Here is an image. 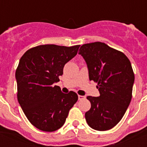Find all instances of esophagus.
<instances>
[{
  "mask_svg": "<svg viewBox=\"0 0 147 147\" xmlns=\"http://www.w3.org/2000/svg\"><path fill=\"white\" fill-rule=\"evenodd\" d=\"M78 98H79V99L80 100L85 99V96H81V95H79V96H78Z\"/></svg>",
  "mask_w": 147,
  "mask_h": 147,
  "instance_id": "1",
  "label": "esophagus"
}]
</instances>
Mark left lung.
Masks as SVG:
<instances>
[{"mask_svg":"<svg viewBox=\"0 0 147 147\" xmlns=\"http://www.w3.org/2000/svg\"><path fill=\"white\" fill-rule=\"evenodd\" d=\"M81 54L87 63L90 80L97 83L100 96L87 97L91 107L85 119L93 129H112L124 116L132 98L135 80L130 61L124 53L101 42L84 44Z\"/></svg>","mask_w":147,"mask_h":147,"instance_id":"1","label":"left lung"}]
</instances>
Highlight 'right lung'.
I'll use <instances>...</instances> for the list:
<instances>
[{
    "instance_id": "add662e5",
    "label": "right lung",
    "mask_w": 147,
    "mask_h": 147,
    "mask_svg": "<svg viewBox=\"0 0 147 147\" xmlns=\"http://www.w3.org/2000/svg\"><path fill=\"white\" fill-rule=\"evenodd\" d=\"M80 46L41 45L28 49L20 58L15 72L18 102L30 123L40 130L59 129L77 102L75 92L63 93L54 84Z\"/></svg>"
}]
</instances>
